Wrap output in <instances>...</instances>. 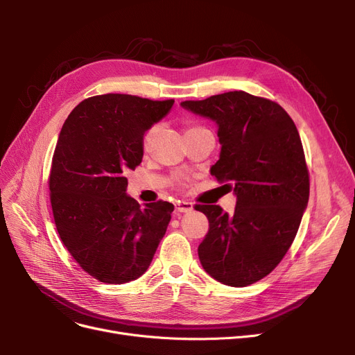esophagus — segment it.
Returning <instances> with one entry per match:
<instances>
[{"instance_id":"esophagus-1","label":"esophagus","mask_w":355,"mask_h":355,"mask_svg":"<svg viewBox=\"0 0 355 355\" xmlns=\"http://www.w3.org/2000/svg\"><path fill=\"white\" fill-rule=\"evenodd\" d=\"M193 204L189 201H177L175 202V211L177 213H190L193 211Z\"/></svg>"}]
</instances>
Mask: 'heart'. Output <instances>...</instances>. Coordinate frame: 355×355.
Segmentation results:
<instances>
[{
	"mask_svg": "<svg viewBox=\"0 0 355 355\" xmlns=\"http://www.w3.org/2000/svg\"><path fill=\"white\" fill-rule=\"evenodd\" d=\"M201 129H204V128L193 126V128H190V129L187 130V132H194V130H201ZM157 132H158V125H153L151 128L146 129V132H145L144 137H142V146H144L145 149H148L149 146H151L154 138L157 137Z\"/></svg>",
	"mask_w": 355,
	"mask_h": 355,
	"instance_id": "b5f03b06",
	"label": "heart"
}]
</instances>
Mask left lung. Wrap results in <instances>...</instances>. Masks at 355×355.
<instances>
[{
  "mask_svg": "<svg viewBox=\"0 0 355 355\" xmlns=\"http://www.w3.org/2000/svg\"><path fill=\"white\" fill-rule=\"evenodd\" d=\"M181 106L217 123L221 151L211 175L237 197L233 216L220 206H196L209 218L198 246L201 266L225 285H252L284 259L308 206L300 132L281 105L243 90Z\"/></svg>",
  "mask_w": 355,
  "mask_h": 355,
  "instance_id": "left-lung-1",
  "label": "left lung"
}]
</instances>
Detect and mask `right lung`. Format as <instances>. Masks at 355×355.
Segmentation results:
<instances>
[{
	"label": "right lung",
	"mask_w": 355,
	"mask_h": 355,
	"mask_svg": "<svg viewBox=\"0 0 355 355\" xmlns=\"http://www.w3.org/2000/svg\"><path fill=\"white\" fill-rule=\"evenodd\" d=\"M174 101L107 93L80 102L64 121L49 178L55 229L80 268L103 284L135 281L153 262L174 206L141 207L126 194L142 137Z\"/></svg>",
	"instance_id": "1"
}]
</instances>
